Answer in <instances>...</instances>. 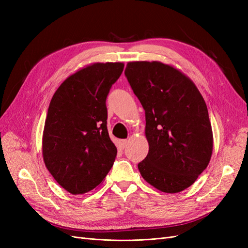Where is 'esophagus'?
Returning a JSON list of instances; mask_svg holds the SVG:
<instances>
[{"label": "esophagus", "instance_id": "1", "mask_svg": "<svg viewBox=\"0 0 248 248\" xmlns=\"http://www.w3.org/2000/svg\"><path fill=\"white\" fill-rule=\"evenodd\" d=\"M127 142H128V140H121L119 141V146L121 147L122 149H124L125 146L127 145Z\"/></svg>", "mask_w": 248, "mask_h": 248}]
</instances>
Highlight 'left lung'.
Segmentation results:
<instances>
[{"instance_id":"left-lung-1","label":"left lung","mask_w":248,"mask_h":248,"mask_svg":"<svg viewBox=\"0 0 248 248\" xmlns=\"http://www.w3.org/2000/svg\"><path fill=\"white\" fill-rule=\"evenodd\" d=\"M124 73L146 114L149 152L138 164L141 177L167 193L186 189L212 155L204 98L188 78L160 62H130Z\"/></svg>"}]
</instances>
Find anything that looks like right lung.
Listing matches in <instances>:
<instances>
[{"instance_id":"right-lung-1","label":"right lung","mask_w":248,"mask_h":248,"mask_svg":"<svg viewBox=\"0 0 248 248\" xmlns=\"http://www.w3.org/2000/svg\"><path fill=\"white\" fill-rule=\"evenodd\" d=\"M123 63H95L65 79L50 100L43 131L44 163L64 189L82 194L111 169L117 148L108 131L107 97Z\"/></svg>"}]
</instances>
